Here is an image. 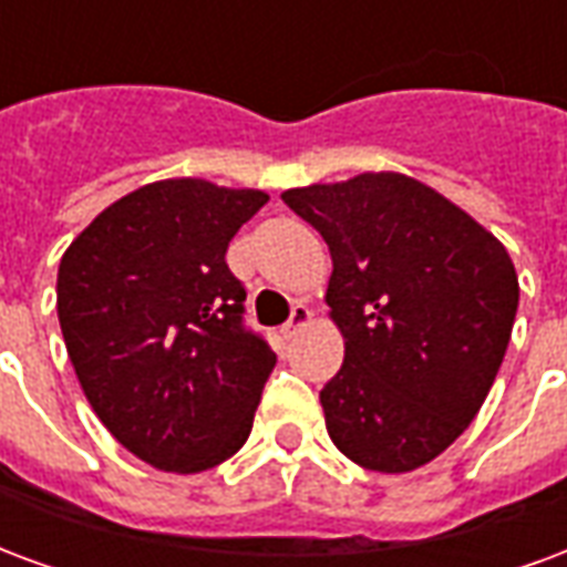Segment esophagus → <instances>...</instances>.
<instances>
[{
	"mask_svg": "<svg viewBox=\"0 0 567 567\" xmlns=\"http://www.w3.org/2000/svg\"><path fill=\"white\" fill-rule=\"evenodd\" d=\"M309 324H312V309H309V306H303V303H297L295 309H291V318H288V324L282 327V337L285 339L297 337V333H300V330H303V327H309Z\"/></svg>",
	"mask_w": 567,
	"mask_h": 567,
	"instance_id": "esophagus-1",
	"label": "esophagus"
}]
</instances>
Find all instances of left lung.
<instances>
[{
  "instance_id": "1",
  "label": "left lung",
  "mask_w": 567,
  "mask_h": 567,
  "mask_svg": "<svg viewBox=\"0 0 567 567\" xmlns=\"http://www.w3.org/2000/svg\"><path fill=\"white\" fill-rule=\"evenodd\" d=\"M324 237L330 318L346 360L321 390L327 433L351 463L402 475L475 421L517 316L502 243L454 200L396 171L288 188Z\"/></svg>"
}]
</instances>
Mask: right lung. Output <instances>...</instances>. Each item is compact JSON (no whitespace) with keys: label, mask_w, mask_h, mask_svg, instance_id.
<instances>
[{"label":"right lung","mask_w":567,"mask_h":567,"mask_svg":"<svg viewBox=\"0 0 567 567\" xmlns=\"http://www.w3.org/2000/svg\"><path fill=\"white\" fill-rule=\"evenodd\" d=\"M261 188L158 179L71 240L56 312L71 367L107 433L162 472L198 475L240 451L276 354L243 327L225 251Z\"/></svg>","instance_id":"add662e5"}]
</instances>
